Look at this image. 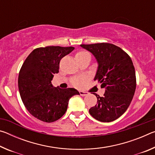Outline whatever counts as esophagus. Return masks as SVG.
Here are the masks:
<instances>
[{
    "mask_svg": "<svg viewBox=\"0 0 155 155\" xmlns=\"http://www.w3.org/2000/svg\"><path fill=\"white\" fill-rule=\"evenodd\" d=\"M79 94L80 95L82 96H85L88 95V92H87V91H79Z\"/></svg>",
    "mask_w": 155,
    "mask_h": 155,
    "instance_id": "esophagus-1",
    "label": "esophagus"
}]
</instances>
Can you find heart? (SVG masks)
I'll list each match as a JSON object with an SVG mask.
<instances>
[{
    "label": "heart",
    "instance_id": "1",
    "mask_svg": "<svg viewBox=\"0 0 155 155\" xmlns=\"http://www.w3.org/2000/svg\"><path fill=\"white\" fill-rule=\"evenodd\" d=\"M86 55H90V54L88 53L87 52L85 51H79L78 52L77 54H76V59L81 58V57H83ZM86 80L85 77H81L78 78H76V79L72 81V85L74 86V87L77 88H81L84 85V83H85V81Z\"/></svg>",
    "mask_w": 155,
    "mask_h": 155
}]
</instances>
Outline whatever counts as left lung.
<instances>
[{
    "label": "left lung",
    "mask_w": 155,
    "mask_h": 155,
    "mask_svg": "<svg viewBox=\"0 0 155 155\" xmlns=\"http://www.w3.org/2000/svg\"><path fill=\"white\" fill-rule=\"evenodd\" d=\"M94 54L98 64L94 81L105 88L103 97L96 94L97 104L89 110L96 120L109 122L127 111L136 89L135 68L130 56L109 43L81 44Z\"/></svg>",
    "instance_id": "8db88e82"
}]
</instances>
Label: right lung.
<instances>
[{
    "instance_id": "add662e5",
    "label": "right lung",
    "mask_w": 155,
    "mask_h": 155,
    "mask_svg": "<svg viewBox=\"0 0 155 155\" xmlns=\"http://www.w3.org/2000/svg\"><path fill=\"white\" fill-rule=\"evenodd\" d=\"M74 47L46 46L31 52L20 68L18 89L26 109L45 122L59 120L67 111L70 98L79 92L74 88L53 87L51 81L59 72V63Z\"/></svg>"
}]
</instances>
